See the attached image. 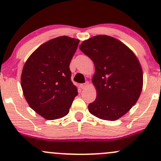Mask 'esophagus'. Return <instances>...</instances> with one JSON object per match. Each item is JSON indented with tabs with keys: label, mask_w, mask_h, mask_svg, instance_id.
Instances as JSON below:
<instances>
[{
	"label": "esophagus",
	"mask_w": 161,
	"mask_h": 161,
	"mask_svg": "<svg viewBox=\"0 0 161 161\" xmlns=\"http://www.w3.org/2000/svg\"><path fill=\"white\" fill-rule=\"evenodd\" d=\"M88 82H86V83H83V84H81L80 85L81 88H82V89H85V88H86V87L88 86Z\"/></svg>",
	"instance_id": "1"
}]
</instances>
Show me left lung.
I'll list each match as a JSON object with an SVG mask.
<instances>
[{
  "label": "left lung",
  "mask_w": 161,
  "mask_h": 161,
  "mask_svg": "<svg viewBox=\"0 0 161 161\" xmlns=\"http://www.w3.org/2000/svg\"><path fill=\"white\" fill-rule=\"evenodd\" d=\"M79 49L95 64L92 83L97 92L88 104L92 115L114 121L137 102L143 87V72L137 57L123 42L100 35L84 41Z\"/></svg>",
  "instance_id": "8db88e82"
}]
</instances>
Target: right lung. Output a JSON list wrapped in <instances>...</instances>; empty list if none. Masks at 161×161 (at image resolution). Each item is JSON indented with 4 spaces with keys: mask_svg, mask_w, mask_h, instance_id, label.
<instances>
[{
    "mask_svg": "<svg viewBox=\"0 0 161 161\" xmlns=\"http://www.w3.org/2000/svg\"><path fill=\"white\" fill-rule=\"evenodd\" d=\"M79 40L60 36L42 44L23 66L21 87L29 107L48 120L67 115L78 95L69 64Z\"/></svg>",
    "mask_w": 161,
    "mask_h": 161,
    "instance_id": "obj_1",
    "label": "right lung"
}]
</instances>
